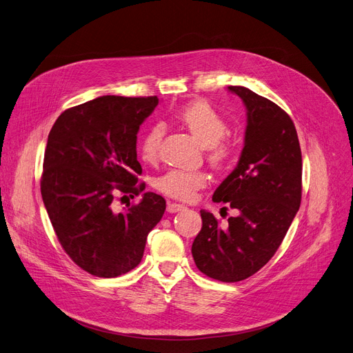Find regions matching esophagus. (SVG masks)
<instances>
[{"label": "esophagus", "instance_id": "1", "mask_svg": "<svg viewBox=\"0 0 353 353\" xmlns=\"http://www.w3.org/2000/svg\"><path fill=\"white\" fill-rule=\"evenodd\" d=\"M185 208L183 204H177V203H169L168 204V211L169 213H177V211Z\"/></svg>", "mask_w": 353, "mask_h": 353}]
</instances>
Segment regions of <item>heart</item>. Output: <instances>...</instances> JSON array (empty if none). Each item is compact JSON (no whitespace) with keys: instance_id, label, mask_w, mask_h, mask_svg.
Returning <instances> with one entry per match:
<instances>
[{"instance_id":"1","label":"heart","mask_w":353,"mask_h":353,"mask_svg":"<svg viewBox=\"0 0 353 353\" xmlns=\"http://www.w3.org/2000/svg\"><path fill=\"white\" fill-rule=\"evenodd\" d=\"M176 121L204 146L207 159L213 166L225 168L232 160L236 145L224 136L227 123L208 103L203 101L187 103L176 113ZM163 134L164 128L161 125H153L148 129L140 142V156L145 161L154 163L159 159ZM207 181L208 176L200 170H170L156 180V189L177 200H192Z\"/></svg>"}]
</instances>
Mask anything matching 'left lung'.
I'll return each mask as SVG.
<instances>
[{"instance_id":"obj_1","label":"left lung","mask_w":353,"mask_h":353,"mask_svg":"<svg viewBox=\"0 0 353 353\" xmlns=\"http://www.w3.org/2000/svg\"><path fill=\"white\" fill-rule=\"evenodd\" d=\"M247 108L244 148L237 168L217 187L213 201L239 211L228 224L200 210L203 227L192 245L207 276L237 283L260 271L276 252L302 196V156L290 114L244 86H228ZM227 208V207H224Z\"/></svg>"}]
</instances>
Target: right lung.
I'll return each mask as SVG.
<instances>
[{
	"instance_id": "obj_1",
	"label": "right lung",
	"mask_w": 353,
	"mask_h": 353,
	"mask_svg": "<svg viewBox=\"0 0 353 353\" xmlns=\"http://www.w3.org/2000/svg\"><path fill=\"white\" fill-rule=\"evenodd\" d=\"M157 103V97H101L62 112L48 134L42 200L65 252L95 276L114 278L139 265L166 210L150 192L123 212L112 204L117 194L145 190L137 183L136 134Z\"/></svg>"
}]
</instances>
